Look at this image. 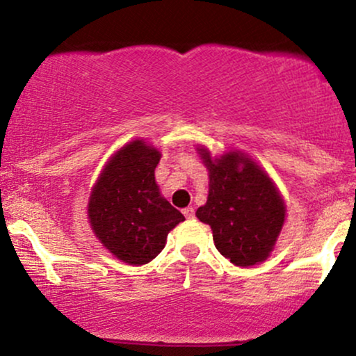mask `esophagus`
<instances>
[{"mask_svg":"<svg viewBox=\"0 0 356 356\" xmlns=\"http://www.w3.org/2000/svg\"><path fill=\"white\" fill-rule=\"evenodd\" d=\"M182 212H184V216H186V219H194V216H195L194 207H186Z\"/></svg>","mask_w":356,"mask_h":356,"instance_id":"34e87169","label":"esophagus"}]
</instances>
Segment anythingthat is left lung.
Segmentation results:
<instances>
[{"label": "left lung", "instance_id": "8db88e82", "mask_svg": "<svg viewBox=\"0 0 356 356\" xmlns=\"http://www.w3.org/2000/svg\"><path fill=\"white\" fill-rule=\"evenodd\" d=\"M209 170V195L195 216L209 224L216 248L236 266L263 263L284 224L286 206L269 175L248 155L212 159L199 149Z\"/></svg>", "mask_w": 356, "mask_h": 356}]
</instances>
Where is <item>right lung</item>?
I'll use <instances>...</instances> for the list:
<instances>
[{
	"label": "right lung",
	"instance_id": "add662e5",
	"mask_svg": "<svg viewBox=\"0 0 356 356\" xmlns=\"http://www.w3.org/2000/svg\"><path fill=\"white\" fill-rule=\"evenodd\" d=\"M161 152L144 140L122 147L102 170L88 201V220L117 259L140 266L165 246L184 216L161 195L155 167Z\"/></svg>",
	"mask_w": 356,
	"mask_h": 356
}]
</instances>
